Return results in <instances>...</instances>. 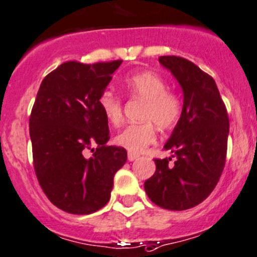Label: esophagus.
<instances>
[{
	"mask_svg": "<svg viewBox=\"0 0 257 257\" xmlns=\"http://www.w3.org/2000/svg\"><path fill=\"white\" fill-rule=\"evenodd\" d=\"M138 154L137 153H132V152H128V161H134V159H137L138 158Z\"/></svg>",
	"mask_w": 257,
	"mask_h": 257,
	"instance_id": "1",
	"label": "esophagus"
}]
</instances>
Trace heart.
<instances>
[{
	"mask_svg": "<svg viewBox=\"0 0 257 257\" xmlns=\"http://www.w3.org/2000/svg\"><path fill=\"white\" fill-rule=\"evenodd\" d=\"M124 88L131 98L144 100L142 123L129 124L114 138L116 146L132 153H141L157 138L156 125L169 129L182 116L183 101L179 94L169 90L167 81L153 71H138L124 79ZM99 108L106 120L119 125L123 120V101L113 91L105 90L99 96Z\"/></svg>",
	"mask_w": 257,
	"mask_h": 257,
	"instance_id": "b5f03b06",
	"label": "heart"
}]
</instances>
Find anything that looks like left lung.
Masks as SVG:
<instances>
[{
  "instance_id": "left-lung-1",
  "label": "left lung",
  "mask_w": 257,
  "mask_h": 257,
  "mask_svg": "<svg viewBox=\"0 0 257 257\" xmlns=\"http://www.w3.org/2000/svg\"><path fill=\"white\" fill-rule=\"evenodd\" d=\"M183 90V111L164 146L172 158H156V172L144 182L153 203L166 210L195 207L211 195L226 163L227 109L212 76L189 60L159 56Z\"/></svg>"
}]
</instances>
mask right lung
Returning a JSON list of instances; mask_svg holds the SVG:
<instances>
[{"mask_svg": "<svg viewBox=\"0 0 257 257\" xmlns=\"http://www.w3.org/2000/svg\"><path fill=\"white\" fill-rule=\"evenodd\" d=\"M121 62L66 61L37 91L29 120L34 169L46 197L65 212L89 215L104 207L126 162L125 149L106 146L108 120L98 104Z\"/></svg>", "mask_w": 257, "mask_h": 257, "instance_id": "1", "label": "right lung"}]
</instances>
